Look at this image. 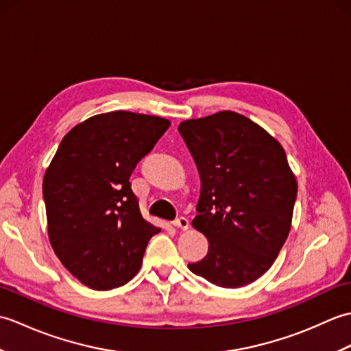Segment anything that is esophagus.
Returning a JSON list of instances; mask_svg holds the SVG:
<instances>
[{"instance_id": "esophagus-1", "label": "esophagus", "mask_w": 351, "mask_h": 351, "mask_svg": "<svg viewBox=\"0 0 351 351\" xmlns=\"http://www.w3.org/2000/svg\"><path fill=\"white\" fill-rule=\"evenodd\" d=\"M173 226L180 228V229H182V230H187L189 226H190V221H189V219H185V217H178V219L173 221Z\"/></svg>"}]
</instances>
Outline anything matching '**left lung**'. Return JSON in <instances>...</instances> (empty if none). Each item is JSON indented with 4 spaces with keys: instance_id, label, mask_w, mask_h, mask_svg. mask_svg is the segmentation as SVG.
<instances>
[{
    "instance_id": "obj_1",
    "label": "left lung",
    "mask_w": 351,
    "mask_h": 351,
    "mask_svg": "<svg viewBox=\"0 0 351 351\" xmlns=\"http://www.w3.org/2000/svg\"><path fill=\"white\" fill-rule=\"evenodd\" d=\"M178 131L200 175L193 226L210 243L189 268L221 288L249 285L273 265L291 229L297 181L285 151L234 111L190 119Z\"/></svg>"
}]
</instances>
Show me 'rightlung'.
Listing matches in <instances>:
<instances>
[{"instance_id":"right-lung-1","label":"right lung","mask_w":351,"mask_h":351,"mask_svg":"<svg viewBox=\"0 0 351 351\" xmlns=\"http://www.w3.org/2000/svg\"><path fill=\"white\" fill-rule=\"evenodd\" d=\"M169 126L167 119L122 110L93 116L66 134L45 171L49 243L84 285H123L161 230L141 215L130 176Z\"/></svg>"}]
</instances>
